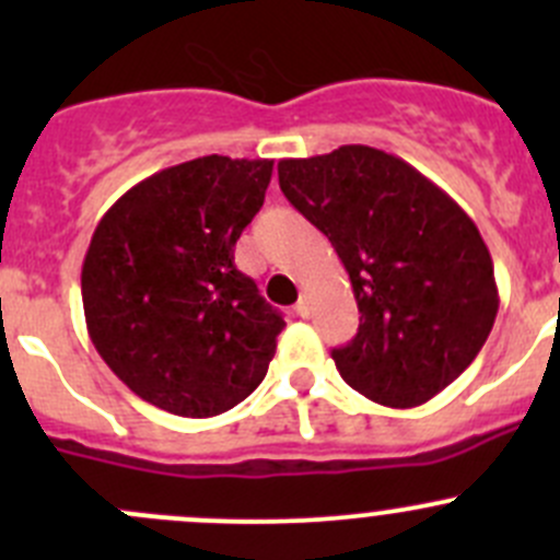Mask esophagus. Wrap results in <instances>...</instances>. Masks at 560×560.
<instances>
[{"mask_svg":"<svg viewBox=\"0 0 560 560\" xmlns=\"http://www.w3.org/2000/svg\"><path fill=\"white\" fill-rule=\"evenodd\" d=\"M295 314L298 316H308V314H312V303H308V295H301V301L295 303Z\"/></svg>","mask_w":560,"mask_h":560,"instance_id":"34e87169","label":"esophagus"}]
</instances>
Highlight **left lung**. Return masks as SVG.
<instances>
[{"label": "left lung", "instance_id": "obj_1", "mask_svg": "<svg viewBox=\"0 0 560 560\" xmlns=\"http://www.w3.org/2000/svg\"><path fill=\"white\" fill-rule=\"evenodd\" d=\"M279 186L352 281L358 336L332 349L343 382L393 409L453 385L499 314L493 259L471 217L409 162L371 145L281 160Z\"/></svg>", "mask_w": 560, "mask_h": 560}]
</instances>
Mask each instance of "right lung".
<instances>
[{"label":"right lung","mask_w":560,"mask_h":560,"mask_svg":"<svg viewBox=\"0 0 560 560\" xmlns=\"http://www.w3.org/2000/svg\"><path fill=\"white\" fill-rule=\"evenodd\" d=\"M273 160L200 156L149 175L100 219L81 270L89 338L135 395L217 417L265 380L284 319L235 268Z\"/></svg>","instance_id":"obj_1"}]
</instances>
